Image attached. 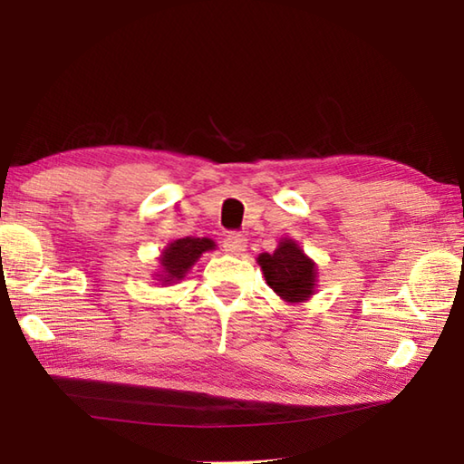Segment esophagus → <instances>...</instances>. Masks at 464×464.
Listing matches in <instances>:
<instances>
[{
    "mask_svg": "<svg viewBox=\"0 0 464 464\" xmlns=\"http://www.w3.org/2000/svg\"><path fill=\"white\" fill-rule=\"evenodd\" d=\"M223 247L227 253L231 255H241L245 249H247V239H245V235L241 233H229L223 241Z\"/></svg>",
    "mask_w": 464,
    "mask_h": 464,
    "instance_id": "1",
    "label": "esophagus"
}]
</instances>
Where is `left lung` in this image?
<instances>
[{"label":"left lung","instance_id":"left-lung-1","mask_svg":"<svg viewBox=\"0 0 464 464\" xmlns=\"http://www.w3.org/2000/svg\"><path fill=\"white\" fill-rule=\"evenodd\" d=\"M265 281L285 301L299 303L309 299L314 289V265L291 239L281 241L275 253L259 255Z\"/></svg>","mask_w":464,"mask_h":464}]
</instances>
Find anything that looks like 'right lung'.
<instances>
[{
	"instance_id": "obj_1",
	"label": "right lung",
	"mask_w": 464,
	"mask_h": 464,
	"mask_svg": "<svg viewBox=\"0 0 464 464\" xmlns=\"http://www.w3.org/2000/svg\"><path fill=\"white\" fill-rule=\"evenodd\" d=\"M215 247L211 239L205 237H185L177 239L163 251L161 265L165 273V281H175L185 277V273L191 269V265L201 257V253Z\"/></svg>"
}]
</instances>
